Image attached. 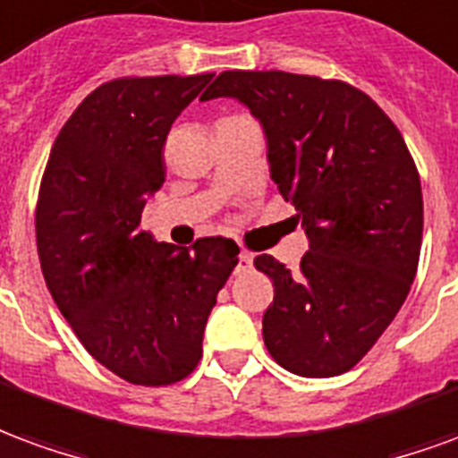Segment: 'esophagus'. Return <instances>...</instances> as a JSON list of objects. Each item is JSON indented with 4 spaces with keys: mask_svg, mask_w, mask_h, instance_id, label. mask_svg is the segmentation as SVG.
<instances>
[{
    "mask_svg": "<svg viewBox=\"0 0 458 458\" xmlns=\"http://www.w3.org/2000/svg\"><path fill=\"white\" fill-rule=\"evenodd\" d=\"M250 269H252V255H250L248 250H242L238 255V267H235V272L242 275V272H250Z\"/></svg>",
    "mask_w": 458,
    "mask_h": 458,
    "instance_id": "esophagus-1",
    "label": "esophagus"
}]
</instances>
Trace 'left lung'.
Instances as JSON below:
<instances>
[{
  "instance_id": "1",
  "label": "left lung",
  "mask_w": 458,
  "mask_h": 458,
  "mask_svg": "<svg viewBox=\"0 0 458 458\" xmlns=\"http://www.w3.org/2000/svg\"><path fill=\"white\" fill-rule=\"evenodd\" d=\"M233 98L262 124L272 181L309 238L301 267L272 255L262 338L284 370L331 377L383 336L412 287L422 186L403 134L353 85L282 71H225L200 100Z\"/></svg>"
}]
</instances>
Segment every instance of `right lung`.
<instances>
[{"mask_svg":"<svg viewBox=\"0 0 458 458\" xmlns=\"http://www.w3.org/2000/svg\"><path fill=\"white\" fill-rule=\"evenodd\" d=\"M213 73L120 78L78 105L55 137L36 206L46 287L107 370L171 385L199 365L216 297L238 265L228 238L191 248L141 230L161 189L171 124Z\"/></svg>","mask_w":458,"mask_h":458,"instance_id":"right-lung-1","label":"right lung"}]
</instances>
